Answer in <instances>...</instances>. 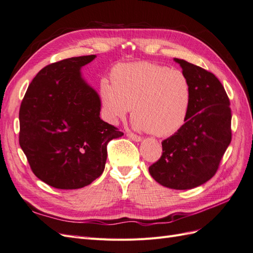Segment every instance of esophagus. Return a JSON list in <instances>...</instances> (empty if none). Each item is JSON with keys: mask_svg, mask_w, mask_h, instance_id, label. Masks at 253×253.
<instances>
[{"mask_svg": "<svg viewBox=\"0 0 253 253\" xmlns=\"http://www.w3.org/2000/svg\"><path fill=\"white\" fill-rule=\"evenodd\" d=\"M127 137H128L129 139H131V140L134 141V142H140V141H142V138L140 137V135H137V134H134V133H132V132H127Z\"/></svg>", "mask_w": 253, "mask_h": 253, "instance_id": "1", "label": "esophagus"}]
</instances>
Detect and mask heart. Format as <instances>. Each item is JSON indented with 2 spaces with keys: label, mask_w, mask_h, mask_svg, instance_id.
I'll list each match as a JSON object with an SVG mask.
<instances>
[{
  "label": "heart",
  "mask_w": 253,
  "mask_h": 253,
  "mask_svg": "<svg viewBox=\"0 0 253 253\" xmlns=\"http://www.w3.org/2000/svg\"><path fill=\"white\" fill-rule=\"evenodd\" d=\"M100 98L106 118L116 123L132 108V124L141 130L167 137L185 124L191 87L183 71L150 62L122 64L102 83Z\"/></svg>",
  "instance_id": "heart-1"
}]
</instances>
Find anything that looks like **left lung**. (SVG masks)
Listing matches in <instances>:
<instances>
[{
	"label": "left lung",
	"mask_w": 253,
	"mask_h": 253,
	"mask_svg": "<svg viewBox=\"0 0 253 253\" xmlns=\"http://www.w3.org/2000/svg\"><path fill=\"white\" fill-rule=\"evenodd\" d=\"M188 78L191 103L184 126L163 143L160 159L148 168L167 188L187 190L210 180L231 143V109L217 77L185 60L174 59Z\"/></svg>",
	"instance_id": "8db88e82"
}]
</instances>
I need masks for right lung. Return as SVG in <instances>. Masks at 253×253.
Instances as JSON below:
<instances>
[{
  "instance_id": "add662e5",
  "label": "right lung",
  "mask_w": 253,
  "mask_h": 253,
  "mask_svg": "<svg viewBox=\"0 0 253 253\" xmlns=\"http://www.w3.org/2000/svg\"><path fill=\"white\" fill-rule=\"evenodd\" d=\"M95 57L48 65L21 102L19 143L35 175L57 189H79L99 177L108 142L124 134L100 119V97L82 76Z\"/></svg>"
}]
</instances>
